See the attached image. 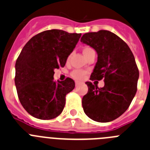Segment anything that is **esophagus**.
I'll list each match as a JSON object with an SVG mask.
<instances>
[{
	"label": "esophagus",
	"instance_id": "obj_1",
	"mask_svg": "<svg viewBox=\"0 0 150 150\" xmlns=\"http://www.w3.org/2000/svg\"><path fill=\"white\" fill-rule=\"evenodd\" d=\"M79 84H80V82H79V81H75V85L78 86L79 85Z\"/></svg>",
	"mask_w": 150,
	"mask_h": 150
}]
</instances>
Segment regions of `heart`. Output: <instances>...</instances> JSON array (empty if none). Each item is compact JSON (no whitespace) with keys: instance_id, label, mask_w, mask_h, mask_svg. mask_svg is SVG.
<instances>
[{"instance_id":"heart-1","label":"heart","mask_w":150,"mask_h":150,"mask_svg":"<svg viewBox=\"0 0 150 150\" xmlns=\"http://www.w3.org/2000/svg\"><path fill=\"white\" fill-rule=\"evenodd\" d=\"M82 53L84 54V57H87L89 54L92 53H95L94 50L93 48H91V47H84L82 49ZM86 72L82 70H75L71 72V76L73 77L74 79H78V80H81L84 79V75H85Z\"/></svg>"}]
</instances>
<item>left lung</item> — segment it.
Listing matches in <instances>:
<instances>
[{"instance_id": "1", "label": "left lung", "mask_w": 150, "mask_h": 150, "mask_svg": "<svg viewBox=\"0 0 150 150\" xmlns=\"http://www.w3.org/2000/svg\"><path fill=\"white\" fill-rule=\"evenodd\" d=\"M81 42L93 47L97 53L91 80L104 79L103 88L91 81L82 98L84 112L92 120L109 122L121 116L136 94L139 70L129 47L112 32L100 30L88 32Z\"/></svg>"}]
</instances>
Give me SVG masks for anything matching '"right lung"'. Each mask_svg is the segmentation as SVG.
Wrapping results in <instances>:
<instances>
[{"mask_svg":"<svg viewBox=\"0 0 150 150\" xmlns=\"http://www.w3.org/2000/svg\"><path fill=\"white\" fill-rule=\"evenodd\" d=\"M81 35L47 30L32 37L23 48L16 62L15 85L22 106L35 118L53 119L64 109L75 81L67 78L56 82L54 69L64 67Z\"/></svg>","mask_w":150,"mask_h":150,"instance_id":"1","label":"right lung"}]
</instances>
